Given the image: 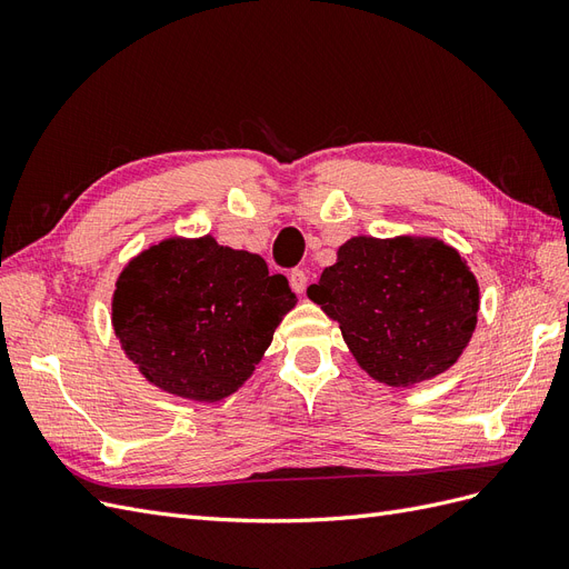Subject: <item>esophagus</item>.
<instances>
[{"instance_id":"esophagus-1","label":"esophagus","mask_w":569,"mask_h":569,"mask_svg":"<svg viewBox=\"0 0 569 569\" xmlns=\"http://www.w3.org/2000/svg\"><path fill=\"white\" fill-rule=\"evenodd\" d=\"M306 282H308V278H306V272L301 268H295L289 272V284H291V289L297 291V295H303Z\"/></svg>"}]
</instances>
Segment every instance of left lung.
Listing matches in <instances>:
<instances>
[{"label": "left lung", "instance_id": "1", "mask_svg": "<svg viewBox=\"0 0 569 569\" xmlns=\"http://www.w3.org/2000/svg\"><path fill=\"white\" fill-rule=\"evenodd\" d=\"M370 377L410 387L451 368L475 332L479 289L437 239L356 237L308 287Z\"/></svg>", "mask_w": 569, "mask_h": 569}]
</instances>
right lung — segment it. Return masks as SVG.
Here are the masks:
<instances>
[{
	"instance_id": "1",
	"label": "right lung",
	"mask_w": 569,
	"mask_h": 569,
	"mask_svg": "<svg viewBox=\"0 0 569 569\" xmlns=\"http://www.w3.org/2000/svg\"><path fill=\"white\" fill-rule=\"evenodd\" d=\"M297 295L261 256L168 239L120 272L113 330L149 382L194 401L242 387Z\"/></svg>"
}]
</instances>
